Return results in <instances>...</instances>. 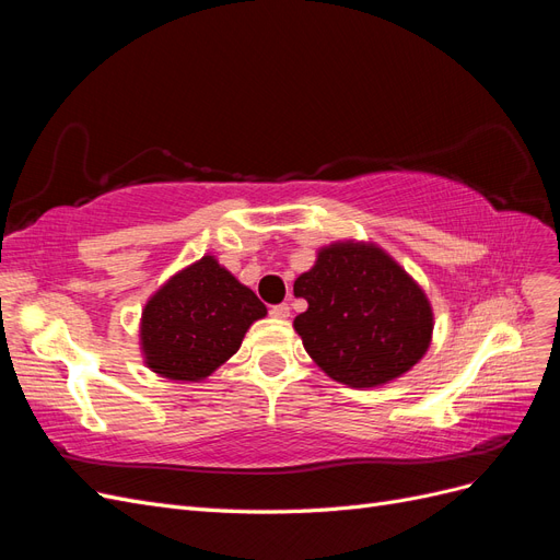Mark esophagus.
I'll return each mask as SVG.
<instances>
[{
	"label": "esophagus",
	"mask_w": 560,
	"mask_h": 560,
	"mask_svg": "<svg viewBox=\"0 0 560 560\" xmlns=\"http://www.w3.org/2000/svg\"><path fill=\"white\" fill-rule=\"evenodd\" d=\"M290 313H292L290 303H278V306H270V315H273V317L284 319V317H290Z\"/></svg>",
	"instance_id": "obj_1"
}]
</instances>
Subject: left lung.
<instances>
[{
  "instance_id": "left-lung-1",
  "label": "left lung",
  "mask_w": 560,
  "mask_h": 560,
  "mask_svg": "<svg viewBox=\"0 0 560 560\" xmlns=\"http://www.w3.org/2000/svg\"><path fill=\"white\" fill-rule=\"evenodd\" d=\"M308 301L294 329L327 374L350 387L383 385L409 371L432 338V308L420 287L374 245L338 243L296 278Z\"/></svg>"
}]
</instances>
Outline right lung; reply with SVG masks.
<instances>
[{
    "instance_id": "right-lung-1",
    "label": "right lung",
    "mask_w": 560,
    "mask_h": 560,
    "mask_svg": "<svg viewBox=\"0 0 560 560\" xmlns=\"http://www.w3.org/2000/svg\"><path fill=\"white\" fill-rule=\"evenodd\" d=\"M266 306L212 257H202L159 290L142 313L147 364L173 381L210 376L241 348Z\"/></svg>"
}]
</instances>
